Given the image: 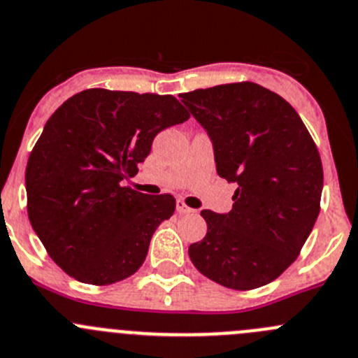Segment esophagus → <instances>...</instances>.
I'll return each mask as SVG.
<instances>
[{
    "mask_svg": "<svg viewBox=\"0 0 358 358\" xmlns=\"http://www.w3.org/2000/svg\"><path fill=\"white\" fill-rule=\"evenodd\" d=\"M176 211H178L180 215H190V213H194V208H190V206H187L185 203H183V201H178V203H176Z\"/></svg>",
    "mask_w": 358,
    "mask_h": 358,
    "instance_id": "34e87169",
    "label": "esophagus"
}]
</instances>
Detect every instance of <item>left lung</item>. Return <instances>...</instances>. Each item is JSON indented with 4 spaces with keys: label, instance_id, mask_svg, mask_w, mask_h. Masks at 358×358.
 Segmentation results:
<instances>
[{
    "label": "left lung",
    "instance_id": "obj_1",
    "mask_svg": "<svg viewBox=\"0 0 358 358\" xmlns=\"http://www.w3.org/2000/svg\"><path fill=\"white\" fill-rule=\"evenodd\" d=\"M213 143L217 173L236 183L232 210H203L208 232L189 246L197 271L218 285L252 290L297 259L318 213L324 169L296 110L253 82L180 94Z\"/></svg>",
    "mask_w": 358,
    "mask_h": 358
}]
</instances>
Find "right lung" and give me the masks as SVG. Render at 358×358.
<instances>
[{
	"instance_id": "right-lung-1",
	"label": "right lung",
	"mask_w": 358,
	"mask_h": 358,
	"mask_svg": "<svg viewBox=\"0 0 358 358\" xmlns=\"http://www.w3.org/2000/svg\"><path fill=\"white\" fill-rule=\"evenodd\" d=\"M173 96L87 89L62 103L43 127L26 168L27 215L62 271L89 285L129 278L171 194L126 187L162 129L189 119Z\"/></svg>"
}]
</instances>
